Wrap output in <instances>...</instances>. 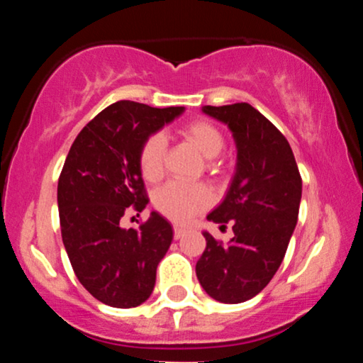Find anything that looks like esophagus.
<instances>
[{
  "instance_id": "1",
  "label": "esophagus",
  "mask_w": 363,
  "mask_h": 363,
  "mask_svg": "<svg viewBox=\"0 0 363 363\" xmlns=\"http://www.w3.org/2000/svg\"><path fill=\"white\" fill-rule=\"evenodd\" d=\"M186 235V228H182V227H174V239L176 240H179V239H182V237Z\"/></svg>"
}]
</instances>
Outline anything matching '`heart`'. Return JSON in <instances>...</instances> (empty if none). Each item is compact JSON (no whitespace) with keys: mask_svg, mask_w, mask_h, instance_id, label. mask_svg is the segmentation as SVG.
I'll list each match as a JSON object with an SVG mask.
<instances>
[{"mask_svg":"<svg viewBox=\"0 0 363 363\" xmlns=\"http://www.w3.org/2000/svg\"><path fill=\"white\" fill-rule=\"evenodd\" d=\"M181 136L205 158L206 169L210 172H216L220 169V162L216 157L222 153L225 138L215 124L205 119H196L181 128ZM165 152H167V145L162 135H153L145 141L140 152V170L141 176L147 181H158L164 176ZM210 203V191L199 184L191 186L182 184V182H169L155 196L158 210L179 223L189 222L193 216L206 210Z\"/></svg>","mask_w":363,"mask_h":363,"instance_id":"obj_1","label":"heart"}]
</instances>
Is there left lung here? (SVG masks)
Instances as JSON below:
<instances>
[{
    "label": "left lung",
    "instance_id": "left-lung-1",
    "mask_svg": "<svg viewBox=\"0 0 363 363\" xmlns=\"http://www.w3.org/2000/svg\"><path fill=\"white\" fill-rule=\"evenodd\" d=\"M230 129L237 148L235 172L227 194L206 216L234 237L227 245L203 230L206 249L196 262L203 290L222 303L256 297L280 268L295 230L302 179L289 141L249 104L203 106Z\"/></svg>",
    "mask_w": 363,
    "mask_h": 363
}]
</instances>
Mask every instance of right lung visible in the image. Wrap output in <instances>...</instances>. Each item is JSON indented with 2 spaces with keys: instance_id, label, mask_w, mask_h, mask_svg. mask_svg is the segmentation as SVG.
Masks as SVG:
<instances>
[{
  "instance_id": "add662e5",
  "label": "right lung",
  "mask_w": 363,
  "mask_h": 363,
  "mask_svg": "<svg viewBox=\"0 0 363 363\" xmlns=\"http://www.w3.org/2000/svg\"><path fill=\"white\" fill-rule=\"evenodd\" d=\"M184 111L119 101L82 129L66 157L57 182L62 244L78 280L106 306L136 307L155 286L172 225L158 211L140 228L119 222L131 208L141 211L148 205L141 147Z\"/></svg>"
}]
</instances>
